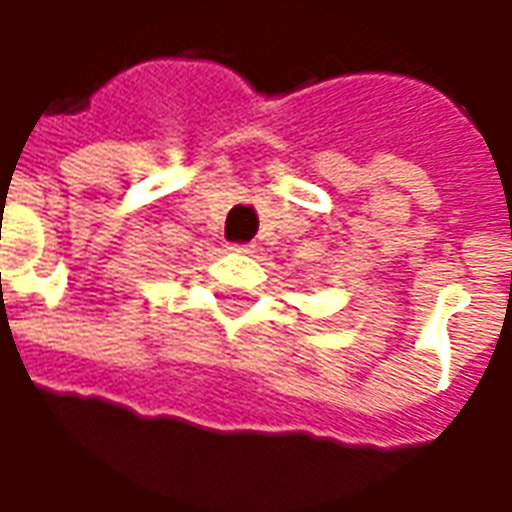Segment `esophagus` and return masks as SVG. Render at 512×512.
Masks as SVG:
<instances>
[{
  "mask_svg": "<svg viewBox=\"0 0 512 512\" xmlns=\"http://www.w3.org/2000/svg\"><path fill=\"white\" fill-rule=\"evenodd\" d=\"M230 249L238 252V255H252V252H255V244H233Z\"/></svg>",
  "mask_w": 512,
  "mask_h": 512,
  "instance_id": "1",
  "label": "esophagus"
}]
</instances>
